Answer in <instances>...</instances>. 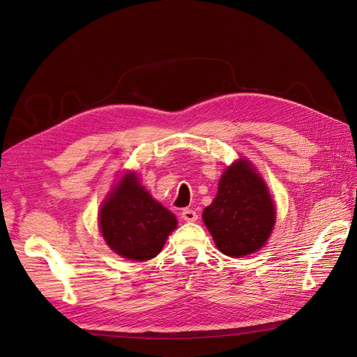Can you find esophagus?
<instances>
[{
    "label": "esophagus",
    "mask_w": 357,
    "mask_h": 357,
    "mask_svg": "<svg viewBox=\"0 0 357 357\" xmlns=\"http://www.w3.org/2000/svg\"><path fill=\"white\" fill-rule=\"evenodd\" d=\"M181 219L185 222H197L198 220V214L195 210L192 208H185L181 211Z\"/></svg>",
    "instance_id": "obj_1"
}]
</instances>
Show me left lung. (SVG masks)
I'll return each instance as SVG.
<instances>
[{"label":"left lung","instance_id":"8db88e82","mask_svg":"<svg viewBox=\"0 0 357 357\" xmlns=\"http://www.w3.org/2000/svg\"><path fill=\"white\" fill-rule=\"evenodd\" d=\"M202 220L226 256L243 257L265 245L274 229L275 207L252 162L240 159L225 169Z\"/></svg>","mask_w":357,"mask_h":357}]
</instances>
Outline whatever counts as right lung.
<instances>
[{
	"label": "right lung",
	"mask_w": 357,
	"mask_h": 357,
	"mask_svg": "<svg viewBox=\"0 0 357 357\" xmlns=\"http://www.w3.org/2000/svg\"><path fill=\"white\" fill-rule=\"evenodd\" d=\"M100 229L119 256L149 261L158 256L177 219L142 186L135 172H126L101 205Z\"/></svg>",
	"instance_id": "add662e5"
}]
</instances>
